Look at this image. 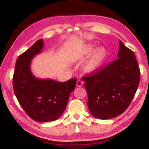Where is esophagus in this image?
<instances>
[{
	"mask_svg": "<svg viewBox=\"0 0 149 149\" xmlns=\"http://www.w3.org/2000/svg\"><path fill=\"white\" fill-rule=\"evenodd\" d=\"M84 82L81 80H80V79H78V80L77 81V83H76V86L77 87H81V86L83 85Z\"/></svg>",
	"mask_w": 149,
	"mask_h": 149,
	"instance_id": "1",
	"label": "esophagus"
}]
</instances>
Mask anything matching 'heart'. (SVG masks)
<instances>
[{
  "mask_svg": "<svg viewBox=\"0 0 149 149\" xmlns=\"http://www.w3.org/2000/svg\"><path fill=\"white\" fill-rule=\"evenodd\" d=\"M93 50L94 48L92 46H88V47L84 48L83 49H81L80 51L77 52V53L75 54V59L77 61L84 60L85 58H86L88 56L93 53ZM106 55L107 52L104 48L98 49L94 53L93 55L92 56L91 59L85 65L84 70L88 73L95 72V70H97L101 65V64L106 57Z\"/></svg>",
  "mask_w": 149,
  "mask_h": 149,
  "instance_id": "1",
  "label": "heart"
}]
</instances>
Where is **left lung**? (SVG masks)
Listing matches in <instances>:
<instances>
[{"instance_id":"8db88e82","label":"left lung","mask_w":149,"mask_h":149,"mask_svg":"<svg viewBox=\"0 0 149 149\" xmlns=\"http://www.w3.org/2000/svg\"><path fill=\"white\" fill-rule=\"evenodd\" d=\"M140 78L134 54L119 40L117 59L82 77L91 113L100 119L121 115L131 103Z\"/></svg>"}]
</instances>
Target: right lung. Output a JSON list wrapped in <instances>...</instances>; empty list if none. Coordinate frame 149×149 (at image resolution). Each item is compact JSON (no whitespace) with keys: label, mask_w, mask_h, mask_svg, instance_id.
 Instances as JSON below:
<instances>
[{"label":"right lung","mask_w":149,"mask_h":149,"mask_svg":"<svg viewBox=\"0 0 149 149\" xmlns=\"http://www.w3.org/2000/svg\"><path fill=\"white\" fill-rule=\"evenodd\" d=\"M43 45V40L40 39L18 56L13 78L14 93L21 106L29 117L38 122L54 121L61 116L77 81L72 78L58 82L33 76L31 60L40 53Z\"/></svg>","instance_id":"right-lung-1"}]
</instances>
